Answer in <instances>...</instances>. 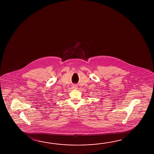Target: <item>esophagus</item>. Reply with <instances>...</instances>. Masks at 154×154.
I'll list each match as a JSON object with an SVG mask.
<instances>
[{"instance_id":"esophagus-1","label":"esophagus","mask_w":154,"mask_h":154,"mask_svg":"<svg viewBox=\"0 0 154 154\" xmlns=\"http://www.w3.org/2000/svg\"><path fill=\"white\" fill-rule=\"evenodd\" d=\"M72 86V88H77V86L76 85H73Z\"/></svg>"}]
</instances>
